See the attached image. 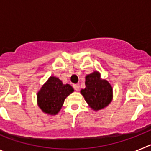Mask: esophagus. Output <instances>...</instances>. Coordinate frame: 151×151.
I'll list each match as a JSON object with an SVG mask.
<instances>
[{
  "instance_id": "esophagus-1",
  "label": "esophagus",
  "mask_w": 151,
  "mask_h": 151,
  "mask_svg": "<svg viewBox=\"0 0 151 151\" xmlns=\"http://www.w3.org/2000/svg\"><path fill=\"white\" fill-rule=\"evenodd\" d=\"M73 88H74L75 90L78 91L79 90V88H80L79 84H76V85H73Z\"/></svg>"
}]
</instances>
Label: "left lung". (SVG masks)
Returning a JSON list of instances; mask_svg holds the SVG:
<instances>
[{
    "label": "left lung",
    "instance_id": "left-lung-1",
    "mask_svg": "<svg viewBox=\"0 0 151 151\" xmlns=\"http://www.w3.org/2000/svg\"><path fill=\"white\" fill-rule=\"evenodd\" d=\"M81 94L91 110L104 109L113 100V88L107 80L103 79L101 73L94 71L85 76V88Z\"/></svg>",
    "mask_w": 151,
    "mask_h": 151
}]
</instances>
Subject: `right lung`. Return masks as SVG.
Listing matches in <instances>:
<instances>
[{
	"label": "right lung",
	"instance_id": "1",
	"mask_svg": "<svg viewBox=\"0 0 151 151\" xmlns=\"http://www.w3.org/2000/svg\"><path fill=\"white\" fill-rule=\"evenodd\" d=\"M73 91L74 89L70 85H64L59 78L50 76L37 94L38 107L46 114L57 115L65 99Z\"/></svg>",
	"mask_w": 151,
	"mask_h": 151
}]
</instances>
